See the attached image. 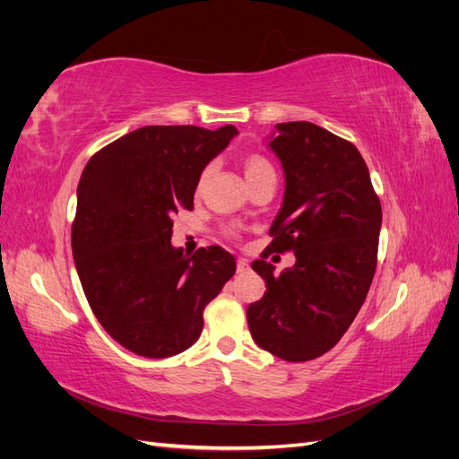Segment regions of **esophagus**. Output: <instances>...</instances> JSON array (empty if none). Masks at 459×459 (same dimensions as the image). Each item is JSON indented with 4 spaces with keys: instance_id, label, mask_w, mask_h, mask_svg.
<instances>
[{
    "instance_id": "1",
    "label": "esophagus",
    "mask_w": 459,
    "mask_h": 459,
    "mask_svg": "<svg viewBox=\"0 0 459 459\" xmlns=\"http://www.w3.org/2000/svg\"><path fill=\"white\" fill-rule=\"evenodd\" d=\"M248 270H251V266H248V260L247 258H238V272L245 273Z\"/></svg>"
}]
</instances>
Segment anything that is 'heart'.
<instances>
[{"mask_svg":"<svg viewBox=\"0 0 459 459\" xmlns=\"http://www.w3.org/2000/svg\"><path fill=\"white\" fill-rule=\"evenodd\" d=\"M272 172H273V166L266 159H262L258 155L247 157V160H245V178L247 179L262 176V174H272Z\"/></svg>","mask_w":459,"mask_h":459,"instance_id":"obj_1","label":"heart"}]
</instances>
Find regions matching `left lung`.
Segmentation results:
<instances>
[{"instance_id": "8db88e82", "label": "left lung", "mask_w": 459, "mask_h": 459, "mask_svg": "<svg viewBox=\"0 0 459 459\" xmlns=\"http://www.w3.org/2000/svg\"><path fill=\"white\" fill-rule=\"evenodd\" d=\"M285 176L266 251H293L295 266L253 270L266 293L247 308L260 349L307 362L333 349L362 308L377 266L381 203L359 151L312 122L275 124L266 137Z\"/></svg>"}]
</instances>
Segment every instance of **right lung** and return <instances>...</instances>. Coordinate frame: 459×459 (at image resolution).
I'll use <instances>...</instances> for the list:
<instances>
[{
	"label": "right lung",
	"mask_w": 459,
	"mask_h": 459,
	"mask_svg": "<svg viewBox=\"0 0 459 459\" xmlns=\"http://www.w3.org/2000/svg\"><path fill=\"white\" fill-rule=\"evenodd\" d=\"M226 124L145 126L88 160L76 191L73 256L97 322L145 358L184 352L203 331V312L235 273L226 248L191 258L172 245V214L191 211L206 164L238 135Z\"/></svg>",
	"instance_id": "right-lung-1"
}]
</instances>
